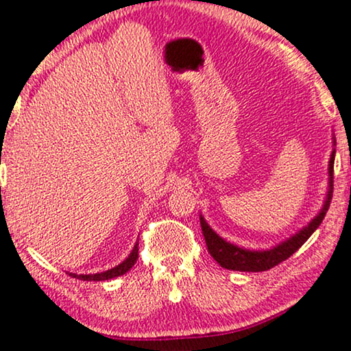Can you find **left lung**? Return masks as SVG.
I'll use <instances>...</instances> for the list:
<instances>
[{
    "label": "left lung",
    "mask_w": 351,
    "mask_h": 351,
    "mask_svg": "<svg viewBox=\"0 0 351 351\" xmlns=\"http://www.w3.org/2000/svg\"><path fill=\"white\" fill-rule=\"evenodd\" d=\"M333 151L330 154V160H328V191L325 195L324 205L320 208V212L312 218L308 223L300 228L298 233L292 234L279 243V245L273 246L269 250H246L243 246L233 245V243L223 240L220 234L215 233V230H212L205 218L200 215V226L202 233L205 237V243H207L208 253L212 254V258L225 269L232 271H246V273H259V271H267L271 267L278 266L279 263L286 261L287 258L298 251L300 246L306 243L311 234L319 228L322 223L325 213H327L328 207H330L332 200V192H333V160H335V136H333Z\"/></svg>",
    "instance_id": "left-lung-1"
}]
</instances>
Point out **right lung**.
<instances>
[{"mask_svg":"<svg viewBox=\"0 0 351 351\" xmlns=\"http://www.w3.org/2000/svg\"><path fill=\"white\" fill-rule=\"evenodd\" d=\"M138 245H139V243L136 241L134 248L131 250V253L128 254V258L125 259V261L119 263L118 266L111 267V269H108V271H103V273H95V274H73V273H70V276H72V278L82 279V281H108V279H113V278H118V276L126 274L128 271H130L131 267L134 266V263L138 261Z\"/></svg>","mask_w":351,"mask_h":351,"instance_id":"1","label":"right lung"}]
</instances>
